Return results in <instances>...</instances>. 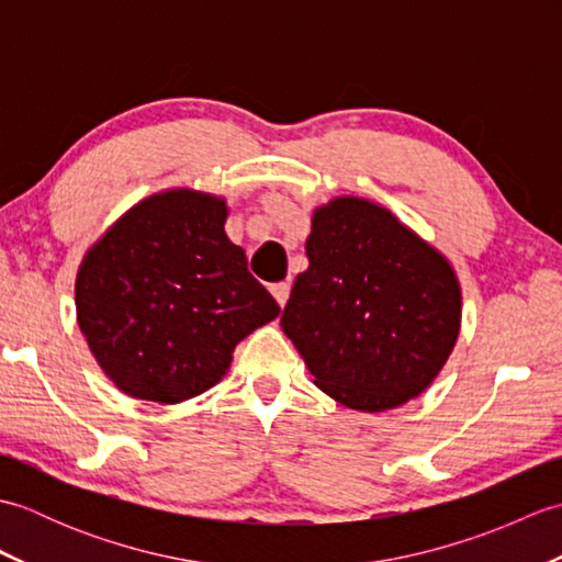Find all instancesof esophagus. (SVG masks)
<instances>
[{"label": "esophagus", "instance_id": "esophagus-1", "mask_svg": "<svg viewBox=\"0 0 562 562\" xmlns=\"http://www.w3.org/2000/svg\"><path fill=\"white\" fill-rule=\"evenodd\" d=\"M290 290H292L290 282H278V284H272V288H270V292H272V296H274V302H278L280 306L288 304Z\"/></svg>", "mask_w": 562, "mask_h": 562}]
</instances>
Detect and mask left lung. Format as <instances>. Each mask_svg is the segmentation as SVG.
<instances>
[{
	"mask_svg": "<svg viewBox=\"0 0 562 562\" xmlns=\"http://www.w3.org/2000/svg\"><path fill=\"white\" fill-rule=\"evenodd\" d=\"M280 326L314 384L355 411L398 408L445 367L461 328L449 260L384 207H318Z\"/></svg>",
	"mask_w": 562,
	"mask_h": 562,
	"instance_id": "1",
	"label": "left lung"
}]
</instances>
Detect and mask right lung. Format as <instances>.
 Returning a JSON list of instances; mask_svg holds the SVG:
<instances>
[{
  "instance_id": "right-lung-1",
  "label": "right lung",
  "mask_w": 562,
  "mask_h": 562,
  "mask_svg": "<svg viewBox=\"0 0 562 562\" xmlns=\"http://www.w3.org/2000/svg\"><path fill=\"white\" fill-rule=\"evenodd\" d=\"M224 222V200L166 190L137 202L83 256L79 328L127 396L181 403L212 389L236 345L280 314Z\"/></svg>"
}]
</instances>
